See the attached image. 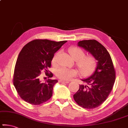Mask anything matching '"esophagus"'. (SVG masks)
I'll list each match as a JSON object with an SVG mask.
<instances>
[{"mask_svg":"<svg viewBox=\"0 0 128 128\" xmlns=\"http://www.w3.org/2000/svg\"><path fill=\"white\" fill-rule=\"evenodd\" d=\"M59 82L60 83H63V84H68L69 82L68 81H64V80H60L59 81Z\"/></svg>","mask_w":128,"mask_h":128,"instance_id":"34e87169","label":"esophagus"}]
</instances>
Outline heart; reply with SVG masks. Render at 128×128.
<instances>
[{"label":"heart","instance_id":"heart-1","mask_svg":"<svg viewBox=\"0 0 128 128\" xmlns=\"http://www.w3.org/2000/svg\"><path fill=\"white\" fill-rule=\"evenodd\" d=\"M68 52L72 58L77 61V65L82 75L88 76L93 73L96 67V60L94 56H85L84 52L77 47L70 48ZM56 59L57 55H55L52 59L53 64H56ZM77 74L76 70L66 68H60L56 71V76L63 80H69Z\"/></svg>","mask_w":128,"mask_h":128}]
</instances>
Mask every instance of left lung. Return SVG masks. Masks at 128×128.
I'll return each instance as SVG.
<instances>
[{
    "mask_svg": "<svg viewBox=\"0 0 128 128\" xmlns=\"http://www.w3.org/2000/svg\"><path fill=\"white\" fill-rule=\"evenodd\" d=\"M77 46L90 52L97 61V65L91 76L81 79L86 84L80 85L73 98L80 106L94 108L102 104L112 91L116 80L113 64L106 48L96 40H82Z\"/></svg>",
    "mask_w": 128,
    "mask_h": 128,
    "instance_id": "8db88e82",
    "label": "left lung"
}]
</instances>
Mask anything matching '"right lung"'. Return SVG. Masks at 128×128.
Here are the masks:
<instances>
[{
	"label": "right lung",
	"mask_w": 128,
	"mask_h": 128,
	"mask_svg": "<svg viewBox=\"0 0 128 128\" xmlns=\"http://www.w3.org/2000/svg\"><path fill=\"white\" fill-rule=\"evenodd\" d=\"M67 41L54 42L44 39L32 40L21 50L15 66L13 84L22 99L31 104L38 105L50 99L57 80H40L42 70L48 74L54 54Z\"/></svg>",
	"instance_id": "1"
}]
</instances>
